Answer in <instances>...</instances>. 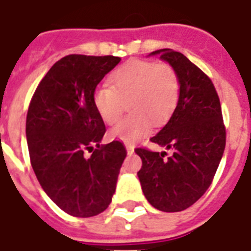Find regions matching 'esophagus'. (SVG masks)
<instances>
[{"mask_svg":"<svg viewBox=\"0 0 251 251\" xmlns=\"http://www.w3.org/2000/svg\"><path fill=\"white\" fill-rule=\"evenodd\" d=\"M126 152H127V155H131V153H134V146L126 145Z\"/></svg>","mask_w":251,"mask_h":251,"instance_id":"obj_1","label":"esophagus"}]
</instances>
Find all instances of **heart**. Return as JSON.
Masks as SVG:
<instances>
[{
    "mask_svg": "<svg viewBox=\"0 0 251 251\" xmlns=\"http://www.w3.org/2000/svg\"><path fill=\"white\" fill-rule=\"evenodd\" d=\"M181 82L175 69L168 64L131 60L114 70L109 86H99L92 102L101 120L113 125L121 118L125 102L131 112L110 130L114 139L134 143L145 137L153 125H161L177 106Z\"/></svg>",
    "mask_w": 251,
    "mask_h": 251,
    "instance_id": "heart-1",
    "label": "heart"
}]
</instances>
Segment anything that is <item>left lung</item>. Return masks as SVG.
I'll list each match as a JSON object with an SVG mask.
<instances>
[{"label":"left lung","instance_id":"left-lung-1","mask_svg":"<svg viewBox=\"0 0 251 251\" xmlns=\"http://www.w3.org/2000/svg\"><path fill=\"white\" fill-rule=\"evenodd\" d=\"M156 54L175 69L181 82L176 109L151 138L173 155L165 159V152L137 149L142 159L138 178L151 206L178 212L194 204L210 187L226 149V127L210 78L182 53L168 48L150 53Z\"/></svg>","mask_w":251,"mask_h":251}]
</instances>
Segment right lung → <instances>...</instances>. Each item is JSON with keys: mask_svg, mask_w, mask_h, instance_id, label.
Listing matches in <instances>:
<instances>
[{"mask_svg": "<svg viewBox=\"0 0 251 251\" xmlns=\"http://www.w3.org/2000/svg\"><path fill=\"white\" fill-rule=\"evenodd\" d=\"M120 61L64 57L49 69L29 102L25 137L33 172L49 198L76 218L106 210L126 157L121 142L100 145L105 125L92 102L96 86ZM86 151H93L90 157Z\"/></svg>", "mask_w": 251, "mask_h": 251, "instance_id": "obj_1", "label": "right lung"}]
</instances>
